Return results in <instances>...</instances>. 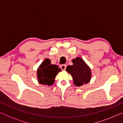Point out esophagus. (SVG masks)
Instances as JSON below:
<instances>
[{"mask_svg": "<svg viewBox=\"0 0 123 123\" xmlns=\"http://www.w3.org/2000/svg\"><path fill=\"white\" fill-rule=\"evenodd\" d=\"M66 64H62V65H61V66H60V67H61V69L62 70H65L66 68Z\"/></svg>", "mask_w": 123, "mask_h": 123, "instance_id": "esophagus-1", "label": "esophagus"}]
</instances>
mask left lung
<instances>
[{
    "label": "left lung",
    "instance_id": "1",
    "mask_svg": "<svg viewBox=\"0 0 123 123\" xmlns=\"http://www.w3.org/2000/svg\"><path fill=\"white\" fill-rule=\"evenodd\" d=\"M72 61L73 64L67 67L66 70L71 74L74 84L76 86H81L89 82L91 78L90 68L80 57H77Z\"/></svg>",
    "mask_w": 123,
    "mask_h": 123
}]
</instances>
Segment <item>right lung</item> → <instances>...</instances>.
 <instances>
[{
  "label": "right lung",
  "mask_w": 123,
  "mask_h": 123,
  "mask_svg": "<svg viewBox=\"0 0 123 123\" xmlns=\"http://www.w3.org/2000/svg\"><path fill=\"white\" fill-rule=\"evenodd\" d=\"M61 69L55 64H51L50 60L45 59L37 71L38 82L42 85L51 86L55 82L56 76Z\"/></svg>",
  "instance_id": "right-lung-1"
}]
</instances>
